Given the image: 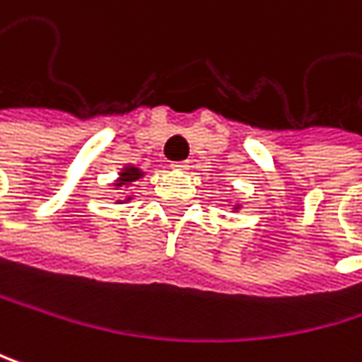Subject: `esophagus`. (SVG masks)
I'll return each instance as SVG.
<instances>
[{
	"mask_svg": "<svg viewBox=\"0 0 362 362\" xmlns=\"http://www.w3.org/2000/svg\"><path fill=\"white\" fill-rule=\"evenodd\" d=\"M173 167L180 169V171H187V169H191V163H189V160H180V163H175Z\"/></svg>",
	"mask_w": 362,
	"mask_h": 362,
	"instance_id": "esophagus-1",
	"label": "esophagus"
}]
</instances>
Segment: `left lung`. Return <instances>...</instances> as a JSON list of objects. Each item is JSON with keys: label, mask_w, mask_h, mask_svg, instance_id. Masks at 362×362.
<instances>
[{"label": "left lung", "mask_w": 362, "mask_h": 362, "mask_svg": "<svg viewBox=\"0 0 362 362\" xmlns=\"http://www.w3.org/2000/svg\"><path fill=\"white\" fill-rule=\"evenodd\" d=\"M235 210H238V208H235Z\"/></svg>", "instance_id": "left-lung-1"}]
</instances>
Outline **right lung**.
<instances>
[{
	"instance_id": "add662e5",
	"label": "right lung",
	"mask_w": 362,
	"mask_h": 362,
	"mask_svg": "<svg viewBox=\"0 0 362 362\" xmlns=\"http://www.w3.org/2000/svg\"><path fill=\"white\" fill-rule=\"evenodd\" d=\"M144 175V171H139L137 167H124L122 171H120V177L116 180V187H127V185H131V182H135V180H139ZM127 199H131V197H127Z\"/></svg>"
}]
</instances>
